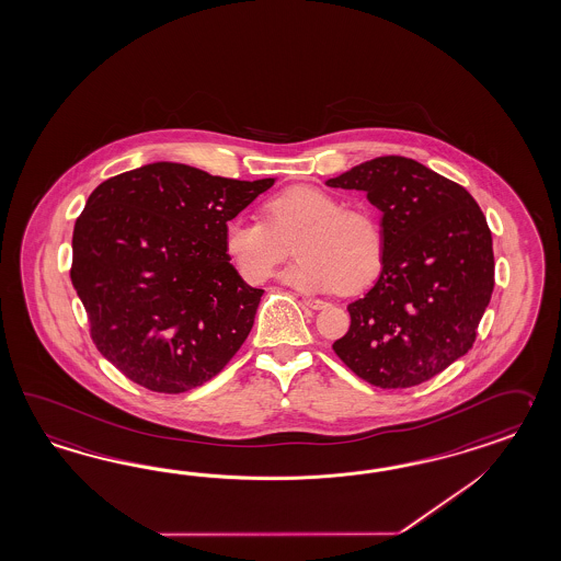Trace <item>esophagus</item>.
I'll use <instances>...</instances> for the list:
<instances>
[{
	"instance_id": "obj_1",
	"label": "esophagus",
	"mask_w": 561,
	"mask_h": 561,
	"mask_svg": "<svg viewBox=\"0 0 561 561\" xmlns=\"http://www.w3.org/2000/svg\"><path fill=\"white\" fill-rule=\"evenodd\" d=\"M301 304L308 306L310 310H322L327 304L322 300H314V298H301Z\"/></svg>"
}]
</instances>
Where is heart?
Here are the masks:
<instances>
[{
	"label": "heart",
	"instance_id": "b5f03b06",
	"mask_svg": "<svg viewBox=\"0 0 561 561\" xmlns=\"http://www.w3.org/2000/svg\"><path fill=\"white\" fill-rule=\"evenodd\" d=\"M263 220L234 215L222 229V251L247 284L265 282L294 253L284 282L306 291L355 294L377 277L385 255L381 222L365 208L342 205L332 192L300 184L267 198Z\"/></svg>",
	"mask_w": 561,
	"mask_h": 561
}]
</instances>
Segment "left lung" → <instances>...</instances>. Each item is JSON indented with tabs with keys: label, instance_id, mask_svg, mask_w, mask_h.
<instances>
[{
	"label": "left lung",
	"instance_id": "left-lung-1",
	"mask_svg": "<svg viewBox=\"0 0 561 561\" xmlns=\"http://www.w3.org/2000/svg\"><path fill=\"white\" fill-rule=\"evenodd\" d=\"M365 191L382 213V272L348 304L351 329L332 344L381 389L430 381L466 355L494 287L491 229L465 186L424 164L381 156L327 182Z\"/></svg>",
	"mask_w": 561,
	"mask_h": 561
}]
</instances>
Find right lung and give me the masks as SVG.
Wrapping results in <instances>:
<instances>
[{
    "mask_svg": "<svg viewBox=\"0 0 561 561\" xmlns=\"http://www.w3.org/2000/svg\"><path fill=\"white\" fill-rule=\"evenodd\" d=\"M272 186L158 162L89 196L72 232L70 282L96 351L129 381L184 393L237 355L263 289L225 257L222 229Z\"/></svg>",
    "mask_w": 561,
    "mask_h": 561,
    "instance_id": "add662e5",
    "label": "right lung"
}]
</instances>
